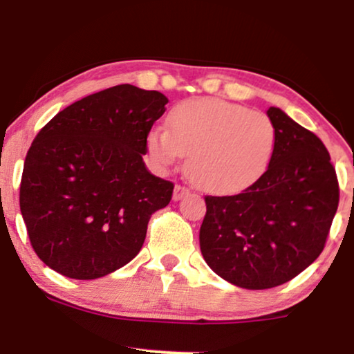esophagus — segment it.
<instances>
[{"label":"esophagus","mask_w":354,"mask_h":354,"mask_svg":"<svg viewBox=\"0 0 354 354\" xmlns=\"http://www.w3.org/2000/svg\"><path fill=\"white\" fill-rule=\"evenodd\" d=\"M188 193H189L188 188H185V186H181V185H176V186H174V191H173V200L174 201L181 200V198L186 196Z\"/></svg>","instance_id":"obj_1"}]
</instances>
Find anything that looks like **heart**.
<instances>
[{"label":"heart","mask_w":354,"mask_h":354,"mask_svg":"<svg viewBox=\"0 0 354 354\" xmlns=\"http://www.w3.org/2000/svg\"><path fill=\"white\" fill-rule=\"evenodd\" d=\"M166 126H154L146 146L154 163L173 166L188 154L186 173L203 189L233 193L266 171L276 128L266 115L225 100L201 98L176 104Z\"/></svg>","instance_id":"heart-1"}]
</instances>
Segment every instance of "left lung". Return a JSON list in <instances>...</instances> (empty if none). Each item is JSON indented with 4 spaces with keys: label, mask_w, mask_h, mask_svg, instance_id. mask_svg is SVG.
Returning a JSON list of instances; mask_svg holds the SVG:
<instances>
[{
    "label": "left lung",
    "mask_w": 354,
    "mask_h": 354,
    "mask_svg": "<svg viewBox=\"0 0 354 354\" xmlns=\"http://www.w3.org/2000/svg\"><path fill=\"white\" fill-rule=\"evenodd\" d=\"M268 169L239 194L205 196L201 254L226 281L268 290L298 276L326 245L339 186L326 146L279 108Z\"/></svg>",
    "instance_id": "1"
}]
</instances>
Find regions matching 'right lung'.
Here are the masks:
<instances>
[{
  "label": "right lung",
  "mask_w": 354,
  "mask_h": 354,
  "mask_svg": "<svg viewBox=\"0 0 354 354\" xmlns=\"http://www.w3.org/2000/svg\"><path fill=\"white\" fill-rule=\"evenodd\" d=\"M168 98L118 84L41 128L24 160L19 208L35 253L56 273L96 279L140 253L174 185L146 169V138Z\"/></svg>",
  "instance_id": "add662e5"
}]
</instances>
